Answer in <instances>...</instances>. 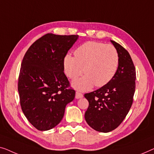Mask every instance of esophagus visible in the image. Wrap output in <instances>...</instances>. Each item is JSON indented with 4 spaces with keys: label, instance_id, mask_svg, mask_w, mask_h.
Wrapping results in <instances>:
<instances>
[{
    "label": "esophagus",
    "instance_id": "esophagus-1",
    "mask_svg": "<svg viewBox=\"0 0 154 154\" xmlns=\"http://www.w3.org/2000/svg\"><path fill=\"white\" fill-rule=\"evenodd\" d=\"M83 98V94H81V93L77 91L76 94H75V98L76 99H79Z\"/></svg>",
    "mask_w": 154,
    "mask_h": 154
}]
</instances>
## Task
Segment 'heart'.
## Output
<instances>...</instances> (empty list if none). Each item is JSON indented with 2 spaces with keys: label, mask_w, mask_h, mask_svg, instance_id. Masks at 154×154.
<instances>
[{
  "label": "heart",
  "mask_w": 154,
  "mask_h": 154,
  "mask_svg": "<svg viewBox=\"0 0 154 154\" xmlns=\"http://www.w3.org/2000/svg\"><path fill=\"white\" fill-rule=\"evenodd\" d=\"M119 63V56L113 45L87 42L75 51V56H65L63 68L66 76L72 80L83 72L86 75L72 83L75 89L85 91L94 85H106L115 75Z\"/></svg>",
  "instance_id": "obj_1"
}]
</instances>
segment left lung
Segmentation results:
<instances>
[{"label": "left lung", "mask_w": 154, "mask_h": 154, "mask_svg": "<svg viewBox=\"0 0 154 154\" xmlns=\"http://www.w3.org/2000/svg\"><path fill=\"white\" fill-rule=\"evenodd\" d=\"M110 41L119 56L117 71L106 85L84 95L89 103L86 121L102 133L113 131L122 123L133 104L135 91L136 72L131 56L119 43Z\"/></svg>", "instance_id": "8db88e82"}]
</instances>
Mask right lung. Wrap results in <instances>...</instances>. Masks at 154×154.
<instances>
[{
  "label": "right lung",
  "mask_w": 154,
  "mask_h": 154,
  "mask_svg": "<svg viewBox=\"0 0 154 154\" xmlns=\"http://www.w3.org/2000/svg\"><path fill=\"white\" fill-rule=\"evenodd\" d=\"M79 35L48 33L36 40L25 54L21 65L18 91L21 109L39 131L56 126L75 91L64 74L63 59Z\"/></svg>",
  "instance_id": "1"
}]
</instances>
